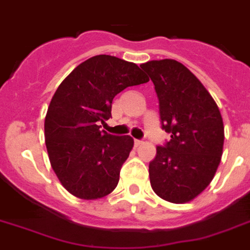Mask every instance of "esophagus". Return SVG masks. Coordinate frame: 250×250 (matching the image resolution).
<instances>
[{"label":"esophagus","mask_w":250,"mask_h":250,"mask_svg":"<svg viewBox=\"0 0 250 250\" xmlns=\"http://www.w3.org/2000/svg\"><path fill=\"white\" fill-rule=\"evenodd\" d=\"M141 145H142V141H141V140H134V146L138 147V146H141Z\"/></svg>","instance_id":"34e87169"}]
</instances>
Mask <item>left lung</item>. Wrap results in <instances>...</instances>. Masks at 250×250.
I'll return each instance as SVG.
<instances>
[{"label": "left lung", "instance_id": "left-lung-1", "mask_svg": "<svg viewBox=\"0 0 250 250\" xmlns=\"http://www.w3.org/2000/svg\"><path fill=\"white\" fill-rule=\"evenodd\" d=\"M155 84L162 129L171 134L149 162V181L164 200L184 204L214 179L224 145L220 110L201 82L172 59L140 65Z\"/></svg>", "mask_w": 250, "mask_h": 250}]
</instances>
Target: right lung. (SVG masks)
<instances>
[{
	"label": "right lung",
	"instance_id": "add662e5",
	"mask_svg": "<svg viewBox=\"0 0 250 250\" xmlns=\"http://www.w3.org/2000/svg\"><path fill=\"white\" fill-rule=\"evenodd\" d=\"M148 80L133 62L97 55L78 65L56 89L45 117V143L54 172L74 196L101 199L118 185L133 138L113 136L99 125L112 117L118 93Z\"/></svg>",
	"mask_w": 250,
	"mask_h": 250
}]
</instances>
